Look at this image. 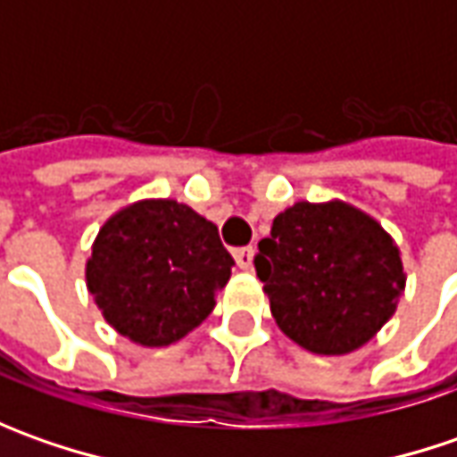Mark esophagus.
I'll list each match as a JSON object with an SVG mask.
<instances>
[{"label": "esophagus", "mask_w": 457, "mask_h": 457, "mask_svg": "<svg viewBox=\"0 0 457 457\" xmlns=\"http://www.w3.org/2000/svg\"><path fill=\"white\" fill-rule=\"evenodd\" d=\"M234 259H237V264L241 270H252V262H254V249L252 246H241L234 252Z\"/></svg>", "instance_id": "esophagus-1"}]
</instances>
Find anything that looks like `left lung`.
Instances as JSON below:
<instances>
[{
	"label": "left lung",
	"mask_w": 457,
	"mask_h": 457,
	"mask_svg": "<svg viewBox=\"0 0 457 457\" xmlns=\"http://www.w3.org/2000/svg\"><path fill=\"white\" fill-rule=\"evenodd\" d=\"M256 277L285 336L312 353L356 351L392 318L404 270L392 237L345 203H295L259 241Z\"/></svg>",
	"instance_id": "1"
}]
</instances>
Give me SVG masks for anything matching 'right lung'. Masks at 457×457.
I'll use <instances>...</instances> for the list:
<instances>
[{"mask_svg":"<svg viewBox=\"0 0 457 457\" xmlns=\"http://www.w3.org/2000/svg\"><path fill=\"white\" fill-rule=\"evenodd\" d=\"M231 267L216 223L178 201H142L104 223L86 282L109 325L154 348L211 315Z\"/></svg>","mask_w":457,"mask_h":457,"instance_id":"obj_1","label":"right lung"}]
</instances>
